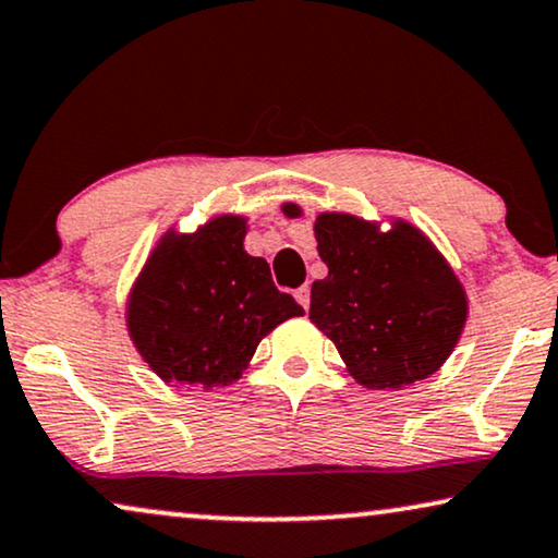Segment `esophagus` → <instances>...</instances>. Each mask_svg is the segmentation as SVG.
Segmentation results:
<instances>
[{
  "mask_svg": "<svg viewBox=\"0 0 558 558\" xmlns=\"http://www.w3.org/2000/svg\"><path fill=\"white\" fill-rule=\"evenodd\" d=\"M294 300L300 302L304 310H307V307H310V287H307V284H302L300 289H296V292H294Z\"/></svg>",
  "mask_w": 558,
  "mask_h": 558,
  "instance_id": "obj_1",
  "label": "esophagus"
}]
</instances>
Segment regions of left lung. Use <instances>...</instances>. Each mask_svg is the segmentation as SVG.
<instances>
[{"instance_id":"left-lung-1","label":"left lung","mask_w":558,"mask_h":558,"mask_svg":"<svg viewBox=\"0 0 558 558\" xmlns=\"http://www.w3.org/2000/svg\"><path fill=\"white\" fill-rule=\"evenodd\" d=\"M281 210L302 216L294 203ZM315 239L327 277L312 284L310 319L350 376L384 391L437 373L468 323V294L437 246L409 220L380 231L350 213H319Z\"/></svg>"}]
</instances>
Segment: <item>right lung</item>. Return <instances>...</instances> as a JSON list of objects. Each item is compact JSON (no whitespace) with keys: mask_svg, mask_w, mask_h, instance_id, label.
I'll use <instances>...</instances> for the list:
<instances>
[{"mask_svg":"<svg viewBox=\"0 0 558 558\" xmlns=\"http://www.w3.org/2000/svg\"><path fill=\"white\" fill-rule=\"evenodd\" d=\"M246 228L228 213L195 233L167 231L136 277L129 338L165 384L231 386L274 327L304 315L274 287L269 264L246 254Z\"/></svg>","mask_w":558,"mask_h":558,"instance_id":"right-lung-1","label":"right lung"}]
</instances>
